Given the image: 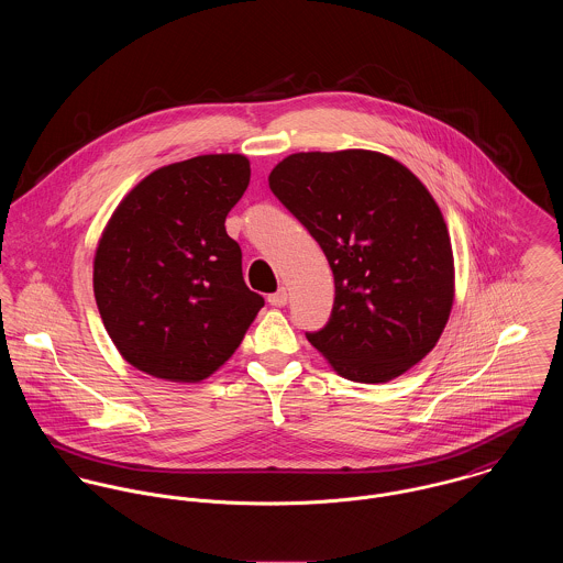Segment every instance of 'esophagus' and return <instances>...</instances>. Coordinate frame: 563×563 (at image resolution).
<instances>
[{
    "label": "esophagus",
    "mask_w": 563,
    "mask_h": 563,
    "mask_svg": "<svg viewBox=\"0 0 563 563\" xmlns=\"http://www.w3.org/2000/svg\"><path fill=\"white\" fill-rule=\"evenodd\" d=\"M268 303H271V306H275V308H284V306L288 303V292H286L284 288H279L277 292L268 295Z\"/></svg>",
    "instance_id": "obj_1"
}]
</instances>
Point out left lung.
<instances>
[{"label": "left lung", "mask_w": 563, "mask_h": 563, "mask_svg": "<svg viewBox=\"0 0 563 563\" xmlns=\"http://www.w3.org/2000/svg\"><path fill=\"white\" fill-rule=\"evenodd\" d=\"M268 186L333 271V310L306 333L312 346L357 384H386L418 364L455 297L449 230L424 184L386 154L344 150L292 154Z\"/></svg>", "instance_id": "obj_1"}]
</instances>
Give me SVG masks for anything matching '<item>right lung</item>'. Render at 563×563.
Listing matches in <instances>:
<instances>
[{"mask_svg":"<svg viewBox=\"0 0 563 563\" xmlns=\"http://www.w3.org/2000/svg\"><path fill=\"white\" fill-rule=\"evenodd\" d=\"M251 177L241 154L156 168L117 206L95 251L103 327L134 368L197 384L241 346L264 299L242 279L225 219Z\"/></svg>","mask_w":563,"mask_h":563,"instance_id":"obj_1","label":"right lung"}]
</instances>
